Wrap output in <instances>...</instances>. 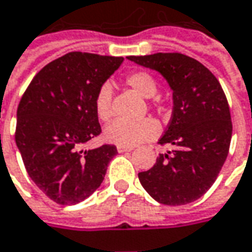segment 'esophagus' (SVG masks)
Wrapping results in <instances>:
<instances>
[{"label": "esophagus", "instance_id": "1", "mask_svg": "<svg viewBox=\"0 0 252 252\" xmlns=\"http://www.w3.org/2000/svg\"><path fill=\"white\" fill-rule=\"evenodd\" d=\"M132 148H126V146H117V152L119 153H124V152H131Z\"/></svg>", "mask_w": 252, "mask_h": 252}]
</instances>
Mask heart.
I'll list each match as a JSON object with an SVG mask.
<instances>
[{"mask_svg":"<svg viewBox=\"0 0 252 252\" xmlns=\"http://www.w3.org/2000/svg\"><path fill=\"white\" fill-rule=\"evenodd\" d=\"M126 83L136 94L143 97H152L157 91V81L149 71L136 70L126 77ZM112 87L102 84L95 95V112L102 121L112 119ZM160 132V126L152 119H142L136 121L114 120L104 129V138L119 146L132 148L142 142L156 138Z\"/></svg>","mask_w":252,"mask_h":252,"instance_id":"1","label":"heart"}]
</instances>
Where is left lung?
I'll return each mask as SVG.
<instances>
[{
  "instance_id": "8db88e82",
  "label": "left lung",
  "mask_w": 252,
  "mask_h": 252,
  "mask_svg": "<svg viewBox=\"0 0 252 252\" xmlns=\"http://www.w3.org/2000/svg\"><path fill=\"white\" fill-rule=\"evenodd\" d=\"M128 59L158 71L168 81L174 99L168 128L158 140L160 145H174V150L139 172L140 184L161 204L196 201L215 182L229 153L232 120L225 92L204 64L184 54Z\"/></svg>"
}]
</instances>
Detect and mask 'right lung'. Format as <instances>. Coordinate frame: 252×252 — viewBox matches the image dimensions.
Returning <instances> with one entry per match:
<instances>
[{
    "label": "right lung",
    "instance_id": "add662e5",
    "mask_svg": "<svg viewBox=\"0 0 252 252\" xmlns=\"http://www.w3.org/2000/svg\"><path fill=\"white\" fill-rule=\"evenodd\" d=\"M123 61L68 52L41 68L19 102L15 140L26 171L58 204L73 205L90 197L117 155L114 145L81 148L102 132L95 95Z\"/></svg>",
    "mask_w": 252,
    "mask_h": 252
}]
</instances>
